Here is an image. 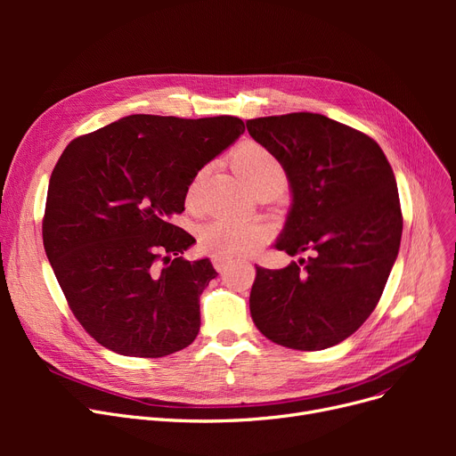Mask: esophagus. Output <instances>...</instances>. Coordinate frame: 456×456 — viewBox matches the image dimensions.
Segmentation results:
<instances>
[{"label":"esophagus","instance_id":"34e87169","mask_svg":"<svg viewBox=\"0 0 456 456\" xmlns=\"http://www.w3.org/2000/svg\"><path fill=\"white\" fill-rule=\"evenodd\" d=\"M212 265H214V268L218 270V272H224V270H227V266L231 265V260H229V258H224V256H220V255H212Z\"/></svg>","mask_w":456,"mask_h":456}]
</instances>
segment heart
I'll use <instances>...</instances> for the list:
<instances>
[{"label": "heart", "instance_id": "b5f03b06", "mask_svg": "<svg viewBox=\"0 0 456 456\" xmlns=\"http://www.w3.org/2000/svg\"><path fill=\"white\" fill-rule=\"evenodd\" d=\"M232 164L251 188L260 183H266L272 179L284 181V170L275 155L260 146L256 142H248L242 148H238L232 155ZM207 167L200 170L188 186V200L191 201L196 198L198 190L207 175ZM270 231L266 225L258 222L248 220H236V218H216L205 224L200 231V246L212 253L220 255L224 258L234 256H246L256 251L262 244L268 240Z\"/></svg>", "mask_w": 456, "mask_h": 456}]
</instances>
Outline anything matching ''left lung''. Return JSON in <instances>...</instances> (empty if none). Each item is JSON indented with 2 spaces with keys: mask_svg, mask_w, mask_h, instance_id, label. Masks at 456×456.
Returning a JSON list of instances; mask_svg holds the SVG:
<instances>
[{
  "mask_svg": "<svg viewBox=\"0 0 456 456\" xmlns=\"http://www.w3.org/2000/svg\"><path fill=\"white\" fill-rule=\"evenodd\" d=\"M246 126L290 184L275 248L308 253L281 270L256 268L251 318L282 347L337 346L370 318L399 253L403 216L392 166L375 140L323 114L266 116Z\"/></svg>",
  "mask_w": 456,
  "mask_h": 456,
  "instance_id": "left-lung-1",
  "label": "left lung"
}]
</instances>
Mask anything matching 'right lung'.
Here are the masks:
<instances>
[{"label":"right lung","instance_id":"1","mask_svg":"<svg viewBox=\"0 0 456 456\" xmlns=\"http://www.w3.org/2000/svg\"><path fill=\"white\" fill-rule=\"evenodd\" d=\"M240 118L131 114L69 142L53 167L44 249L71 313L103 347L159 358L196 340L200 296L218 275L179 256L172 224L201 167L234 143Z\"/></svg>","mask_w":456,"mask_h":456}]
</instances>
